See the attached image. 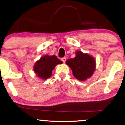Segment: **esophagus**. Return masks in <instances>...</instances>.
<instances>
[{
	"mask_svg": "<svg viewBox=\"0 0 125 125\" xmlns=\"http://www.w3.org/2000/svg\"><path fill=\"white\" fill-rule=\"evenodd\" d=\"M62 62L63 63H65L66 61V58H64H64H62Z\"/></svg>",
	"mask_w": 125,
	"mask_h": 125,
	"instance_id": "obj_1",
	"label": "esophagus"
}]
</instances>
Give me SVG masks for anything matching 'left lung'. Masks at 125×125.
<instances>
[{"label": "left lung", "instance_id": "obj_1", "mask_svg": "<svg viewBox=\"0 0 125 125\" xmlns=\"http://www.w3.org/2000/svg\"><path fill=\"white\" fill-rule=\"evenodd\" d=\"M66 63L71 68L73 76L81 81L91 77L95 69L94 58L81 51L76 52V56L67 60Z\"/></svg>", "mask_w": 125, "mask_h": 125}]
</instances>
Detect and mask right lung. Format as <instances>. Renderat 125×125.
Returning <instances> with one entry per match:
<instances>
[{
    "label": "right lung",
    "instance_id": "obj_1",
    "mask_svg": "<svg viewBox=\"0 0 125 125\" xmlns=\"http://www.w3.org/2000/svg\"><path fill=\"white\" fill-rule=\"evenodd\" d=\"M62 62L55 55H45L34 64V72L39 77L44 80L47 79L51 76L52 70L55 69L56 65L62 64Z\"/></svg>",
    "mask_w": 125,
    "mask_h": 125
}]
</instances>
